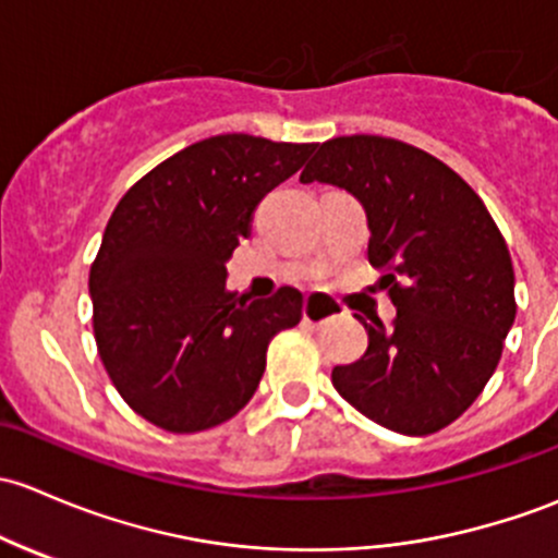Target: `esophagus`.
Returning <instances> with one entry per match:
<instances>
[{
    "mask_svg": "<svg viewBox=\"0 0 558 558\" xmlns=\"http://www.w3.org/2000/svg\"><path fill=\"white\" fill-rule=\"evenodd\" d=\"M336 312H338L336 303L327 301V298L322 295L308 298V301L303 303V319H306L308 325H322V322L336 317Z\"/></svg>",
    "mask_w": 558,
    "mask_h": 558,
    "instance_id": "esophagus-1",
    "label": "esophagus"
}]
</instances>
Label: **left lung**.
I'll use <instances>...</instances> for the list:
<instances>
[{"mask_svg": "<svg viewBox=\"0 0 558 558\" xmlns=\"http://www.w3.org/2000/svg\"><path fill=\"white\" fill-rule=\"evenodd\" d=\"M301 182L365 206L367 260L398 317L365 325L367 349L332 387L381 427L429 435L484 392L515 319L513 263L478 193L435 155L373 134L322 142Z\"/></svg>", "mask_w": 558, "mask_h": 558, "instance_id": "left-lung-1", "label": "left lung"}]
</instances>
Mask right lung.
<instances>
[{"mask_svg": "<svg viewBox=\"0 0 558 558\" xmlns=\"http://www.w3.org/2000/svg\"><path fill=\"white\" fill-rule=\"evenodd\" d=\"M317 145L220 134L147 171L118 201L90 263L94 338L120 398L166 433L217 427L250 403L268 343L295 327L303 295L250 301L226 263L257 204Z\"/></svg>", "mask_w": 558, "mask_h": 558, "instance_id": "right-lung-1", "label": "right lung"}]
</instances>
